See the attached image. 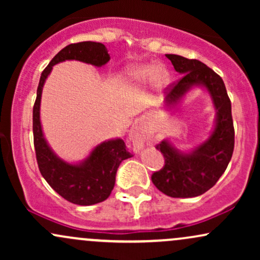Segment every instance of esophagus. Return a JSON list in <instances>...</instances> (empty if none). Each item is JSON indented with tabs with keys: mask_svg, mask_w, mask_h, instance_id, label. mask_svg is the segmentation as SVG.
<instances>
[{
	"mask_svg": "<svg viewBox=\"0 0 260 260\" xmlns=\"http://www.w3.org/2000/svg\"><path fill=\"white\" fill-rule=\"evenodd\" d=\"M129 139L132 140L134 144V150L139 151V149L143 148V145L145 144V134L140 129V127L138 124L132 127L129 133Z\"/></svg>",
	"mask_w": 260,
	"mask_h": 260,
	"instance_id": "1",
	"label": "esophagus"
}]
</instances>
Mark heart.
I'll use <instances>...</instances> for the list:
<instances>
[{
  "label": "heart",
  "instance_id": "1",
  "mask_svg": "<svg viewBox=\"0 0 260 260\" xmlns=\"http://www.w3.org/2000/svg\"><path fill=\"white\" fill-rule=\"evenodd\" d=\"M170 71L161 63H143L128 68L126 80L136 88H144L154 83L157 88H164L169 83Z\"/></svg>",
  "mask_w": 260,
  "mask_h": 260
}]
</instances>
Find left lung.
<instances>
[{
    "label": "left lung",
    "instance_id": "1",
    "mask_svg": "<svg viewBox=\"0 0 260 260\" xmlns=\"http://www.w3.org/2000/svg\"><path fill=\"white\" fill-rule=\"evenodd\" d=\"M166 57L174 64L176 72L182 76L165 96L162 105L166 111L174 112L194 88L207 92L215 109L213 129L198 147L181 150L168 138L156 147L165 157V166L151 176L155 187L172 198H192L210 189L231 160L235 147L231 101L221 77L207 64L171 53Z\"/></svg>",
    "mask_w": 260,
    "mask_h": 260
}]
</instances>
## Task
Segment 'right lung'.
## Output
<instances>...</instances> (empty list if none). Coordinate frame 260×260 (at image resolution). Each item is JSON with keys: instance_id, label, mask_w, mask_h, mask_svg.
Returning a JSON list of instances; mask_svg holds the SVG:
<instances>
[{"instance_id": "right-lung-1", "label": "right lung", "mask_w": 260, "mask_h": 260, "mask_svg": "<svg viewBox=\"0 0 260 260\" xmlns=\"http://www.w3.org/2000/svg\"><path fill=\"white\" fill-rule=\"evenodd\" d=\"M64 61H80L103 67L110 61V55L105 45L101 43L83 41L71 44L62 49L41 73L37 100L32 107V133L39 170L53 190L66 201L78 205L98 204L111 194L118 166L132 155L126 150L121 138L104 140L91 149L88 156L76 162L61 159L52 150L41 126V94L53 66Z\"/></svg>"}]
</instances>
